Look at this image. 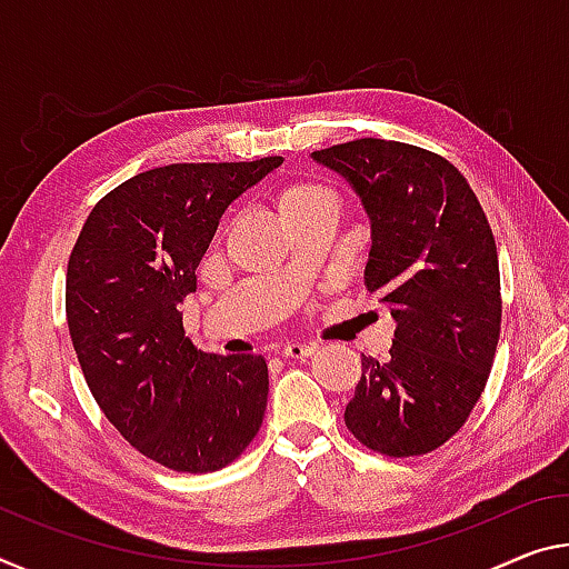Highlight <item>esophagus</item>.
I'll list each match as a JSON object with an SVG mask.
<instances>
[{"label":"esophagus","mask_w":569,"mask_h":569,"mask_svg":"<svg viewBox=\"0 0 569 569\" xmlns=\"http://www.w3.org/2000/svg\"><path fill=\"white\" fill-rule=\"evenodd\" d=\"M313 351H317V345H299V341H293V345H286L281 355L286 359H306L311 357Z\"/></svg>","instance_id":"esophagus-1"}]
</instances>
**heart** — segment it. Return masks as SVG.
<instances>
[{
	"instance_id": "1",
	"label": "heart",
	"mask_w": 569,
	"mask_h": 569,
	"mask_svg": "<svg viewBox=\"0 0 569 569\" xmlns=\"http://www.w3.org/2000/svg\"><path fill=\"white\" fill-rule=\"evenodd\" d=\"M329 202L337 204L331 189L313 182H293L286 184L281 192H278V210H281V218H293V214H301L306 210H313V207Z\"/></svg>"
}]
</instances>
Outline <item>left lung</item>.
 <instances>
[{
	"label": "left lung",
	"mask_w": 569,
	"mask_h": 569,
	"mask_svg": "<svg viewBox=\"0 0 569 569\" xmlns=\"http://www.w3.org/2000/svg\"><path fill=\"white\" fill-rule=\"evenodd\" d=\"M311 159L345 177L362 202L372 230L367 291L398 323L387 362L362 357L347 428L377 453H430L479 402L499 345L489 220L461 171L410 143L357 139Z\"/></svg>",
	"instance_id": "obj_1"
}]
</instances>
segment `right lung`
<instances>
[{
  "label": "right lung",
  "mask_w": 569,
  "mask_h": 569,
  "mask_svg": "<svg viewBox=\"0 0 569 569\" xmlns=\"http://www.w3.org/2000/svg\"><path fill=\"white\" fill-rule=\"evenodd\" d=\"M281 157L141 171L93 207L68 260L80 369L116 430L171 471H218L263 422L268 365L184 337L182 303L224 210Z\"/></svg>",
  "instance_id": "obj_1"
}]
</instances>
